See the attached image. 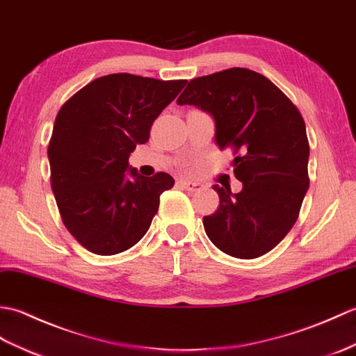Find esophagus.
I'll return each mask as SVG.
<instances>
[{
  "instance_id": "obj_1",
  "label": "esophagus",
  "mask_w": 356,
  "mask_h": 356,
  "mask_svg": "<svg viewBox=\"0 0 356 356\" xmlns=\"http://www.w3.org/2000/svg\"><path fill=\"white\" fill-rule=\"evenodd\" d=\"M178 183H179L181 187L186 188V191H188V192H200V191H202V188H204V184L196 183V181L181 179V181H178Z\"/></svg>"
}]
</instances>
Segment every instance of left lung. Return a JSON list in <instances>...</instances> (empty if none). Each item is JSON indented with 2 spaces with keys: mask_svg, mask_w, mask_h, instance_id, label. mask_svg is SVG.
I'll return each instance as SVG.
<instances>
[{
  "mask_svg": "<svg viewBox=\"0 0 356 356\" xmlns=\"http://www.w3.org/2000/svg\"><path fill=\"white\" fill-rule=\"evenodd\" d=\"M215 118L220 151L232 149L242 191L213 186L219 207L202 222L225 254H266L296 224L309 187V141L298 108L270 79L248 68H228L192 79L177 100Z\"/></svg>",
  "mask_w": 356,
  "mask_h": 356,
  "instance_id": "left-lung-1",
  "label": "left lung"
}]
</instances>
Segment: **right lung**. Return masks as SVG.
Masks as SVG:
<instances>
[{
    "label": "right lung",
    "mask_w": 356,
    "mask_h": 356,
    "mask_svg": "<svg viewBox=\"0 0 356 356\" xmlns=\"http://www.w3.org/2000/svg\"><path fill=\"white\" fill-rule=\"evenodd\" d=\"M186 83L108 74L59 109L49 143L51 191L67 230L94 254L134 247L151 227L160 195L175 184L165 172L138 175L128 158Z\"/></svg>",
    "instance_id": "1"
}]
</instances>
